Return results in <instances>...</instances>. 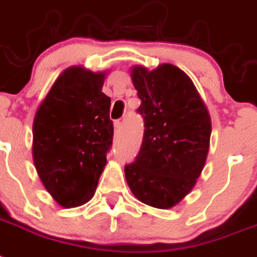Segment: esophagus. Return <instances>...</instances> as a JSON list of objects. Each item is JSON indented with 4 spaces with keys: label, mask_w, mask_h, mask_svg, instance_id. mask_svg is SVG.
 Masks as SVG:
<instances>
[{
    "label": "esophagus",
    "mask_w": 257,
    "mask_h": 257,
    "mask_svg": "<svg viewBox=\"0 0 257 257\" xmlns=\"http://www.w3.org/2000/svg\"><path fill=\"white\" fill-rule=\"evenodd\" d=\"M114 130H115V133H119L122 130V120H115L114 122Z\"/></svg>",
    "instance_id": "obj_1"
}]
</instances>
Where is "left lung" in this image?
I'll use <instances>...</instances> for the list:
<instances>
[{
    "instance_id": "8db88e82",
    "label": "left lung",
    "mask_w": 257,
    "mask_h": 257,
    "mask_svg": "<svg viewBox=\"0 0 257 257\" xmlns=\"http://www.w3.org/2000/svg\"><path fill=\"white\" fill-rule=\"evenodd\" d=\"M130 76L146 130L137 160L124 167L127 185L141 202L171 209L192 192L205 168L211 118L179 67L164 63L150 71L133 65Z\"/></svg>"
}]
</instances>
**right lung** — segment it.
<instances>
[{
    "label": "right lung",
    "mask_w": 257,
    "mask_h": 257,
    "mask_svg": "<svg viewBox=\"0 0 257 257\" xmlns=\"http://www.w3.org/2000/svg\"><path fill=\"white\" fill-rule=\"evenodd\" d=\"M107 71L67 68L38 106L33 160L40 181L65 209L94 196L113 141L111 99L102 93Z\"/></svg>",
    "instance_id": "1"
}]
</instances>
